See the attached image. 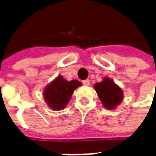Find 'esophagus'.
<instances>
[{
	"mask_svg": "<svg viewBox=\"0 0 156 156\" xmlns=\"http://www.w3.org/2000/svg\"><path fill=\"white\" fill-rule=\"evenodd\" d=\"M83 83L84 86H89L90 85V81L88 79H86V80L83 81Z\"/></svg>",
	"mask_w": 156,
	"mask_h": 156,
	"instance_id": "obj_1",
	"label": "esophagus"
}]
</instances>
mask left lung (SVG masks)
Returning <instances> with one entry per match:
<instances>
[{"mask_svg": "<svg viewBox=\"0 0 156 156\" xmlns=\"http://www.w3.org/2000/svg\"><path fill=\"white\" fill-rule=\"evenodd\" d=\"M94 89L97 91L103 106L108 110L116 109L123 99L122 89L111 78L105 77L100 83L94 85Z\"/></svg>", "mask_w": 156, "mask_h": 156, "instance_id": "left-lung-1", "label": "left lung"}]
</instances>
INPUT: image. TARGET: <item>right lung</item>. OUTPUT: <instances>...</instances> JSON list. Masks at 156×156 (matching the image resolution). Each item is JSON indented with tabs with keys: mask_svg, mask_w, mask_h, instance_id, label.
Wrapping results in <instances>:
<instances>
[{
	"mask_svg": "<svg viewBox=\"0 0 156 156\" xmlns=\"http://www.w3.org/2000/svg\"><path fill=\"white\" fill-rule=\"evenodd\" d=\"M80 86L82 83L79 81H67L59 75L44 88V100L53 110H63L70 101L74 90Z\"/></svg>",
	"mask_w": 156,
	"mask_h": 156,
	"instance_id": "obj_1",
	"label": "right lung"
}]
</instances>
